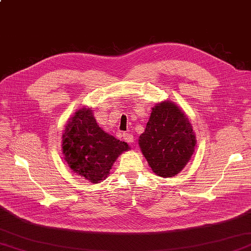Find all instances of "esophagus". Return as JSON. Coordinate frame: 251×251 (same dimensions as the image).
<instances>
[{"label":"esophagus","mask_w":251,"mask_h":251,"mask_svg":"<svg viewBox=\"0 0 251 251\" xmlns=\"http://www.w3.org/2000/svg\"><path fill=\"white\" fill-rule=\"evenodd\" d=\"M123 139H124L126 142L132 143L135 141V137L132 136L131 134H123Z\"/></svg>","instance_id":"1"}]
</instances>
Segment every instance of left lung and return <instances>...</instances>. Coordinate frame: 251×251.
<instances>
[{
	"label": "left lung",
	"instance_id": "1",
	"mask_svg": "<svg viewBox=\"0 0 251 251\" xmlns=\"http://www.w3.org/2000/svg\"><path fill=\"white\" fill-rule=\"evenodd\" d=\"M196 139L184 112L173 101L152 108L145 132L139 137L143 156L159 177L170 178L184 168L194 153Z\"/></svg>",
	"mask_w": 251,
	"mask_h": 251
}]
</instances>
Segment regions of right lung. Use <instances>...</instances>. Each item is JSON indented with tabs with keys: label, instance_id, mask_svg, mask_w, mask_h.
Returning a JSON list of instances; mask_svg holds the SVG:
<instances>
[{
	"label": "right lung",
	"instance_id": "right-lung-1",
	"mask_svg": "<svg viewBox=\"0 0 251 251\" xmlns=\"http://www.w3.org/2000/svg\"><path fill=\"white\" fill-rule=\"evenodd\" d=\"M128 150L125 141L101 129L89 108L77 110L62 135L65 161L74 173L92 183L108 177L115 159Z\"/></svg>",
	"mask_w": 251,
	"mask_h": 251
}]
</instances>
